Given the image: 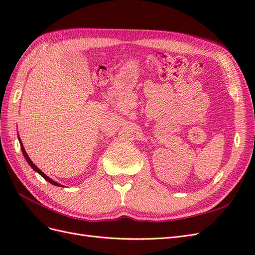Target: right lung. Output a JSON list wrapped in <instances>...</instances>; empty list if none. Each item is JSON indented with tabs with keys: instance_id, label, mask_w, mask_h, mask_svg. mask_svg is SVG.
I'll use <instances>...</instances> for the list:
<instances>
[{
	"instance_id": "add662e5",
	"label": "right lung",
	"mask_w": 255,
	"mask_h": 255,
	"mask_svg": "<svg viewBox=\"0 0 255 255\" xmlns=\"http://www.w3.org/2000/svg\"><path fill=\"white\" fill-rule=\"evenodd\" d=\"M19 140H20V145H21V150H22V153H23V155H24V157H25V159H26V161H27V163H28V165L30 166V167H32L33 169H34V170L36 171V172H38V173H39L42 177H43V179L45 180V181H48L49 183H51V184H53V185H55V186H60V187H65L64 186V185H61V184H59V183H57V182H55V181H53L52 179H50V177L47 175V174H44L41 170H40V169L39 168H38L34 163H33V161L32 160H30V158L28 157V155H27V153L25 152V149H24V146H23V144H22V142H21V139H20V137H19Z\"/></svg>"
}]
</instances>
